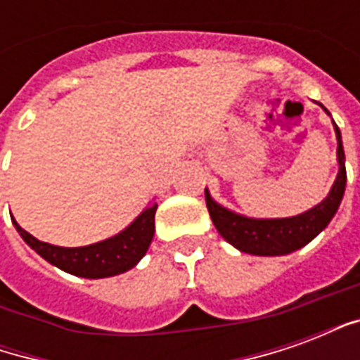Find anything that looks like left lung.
Masks as SVG:
<instances>
[{
  "instance_id": "1",
  "label": "left lung",
  "mask_w": 360,
  "mask_h": 360,
  "mask_svg": "<svg viewBox=\"0 0 360 360\" xmlns=\"http://www.w3.org/2000/svg\"><path fill=\"white\" fill-rule=\"evenodd\" d=\"M338 134V160H340V172L335 177L330 195L322 202L310 208L304 214L283 219H250L243 218L239 214L221 208L219 204L212 200L210 193L206 191V206L210 212V218L219 235L237 247L243 252L257 255V257H279L293 250L301 249L310 243L324 229L333 214L340 208L343 191H345V154L341 144V133L335 125Z\"/></svg>"
}]
</instances>
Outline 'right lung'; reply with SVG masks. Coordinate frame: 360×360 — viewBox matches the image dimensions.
Wrapping results in <instances>:
<instances>
[{
	"label": "right lung",
	"mask_w": 360,
	"mask_h": 360,
	"mask_svg": "<svg viewBox=\"0 0 360 360\" xmlns=\"http://www.w3.org/2000/svg\"><path fill=\"white\" fill-rule=\"evenodd\" d=\"M156 208V202L150 204L125 231H121L108 241L96 243L89 247H79V249L53 247L48 243L38 241L36 237L25 231L15 219H13V224L17 227L20 237L27 241L28 247H32L50 264L58 266L73 276H81V278H110V276H117V274L131 270L146 255L152 237H154Z\"/></svg>",
	"instance_id": "right-lung-1"
}]
</instances>
